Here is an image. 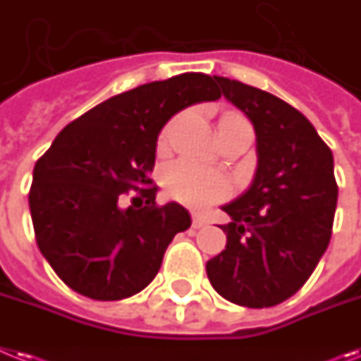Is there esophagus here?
I'll return each mask as SVG.
<instances>
[{
    "label": "esophagus",
    "instance_id": "esophagus-1",
    "mask_svg": "<svg viewBox=\"0 0 361 361\" xmlns=\"http://www.w3.org/2000/svg\"><path fill=\"white\" fill-rule=\"evenodd\" d=\"M207 224V221L204 219V216L200 215H192V228H196V230H200V228H204Z\"/></svg>",
    "mask_w": 361,
    "mask_h": 361
}]
</instances>
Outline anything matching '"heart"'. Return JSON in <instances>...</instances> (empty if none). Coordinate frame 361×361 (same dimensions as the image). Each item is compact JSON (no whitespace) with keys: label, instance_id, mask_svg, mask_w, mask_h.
<instances>
[{"label":"heart","instance_id":"heart-1","mask_svg":"<svg viewBox=\"0 0 361 361\" xmlns=\"http://www.w3.org/2000/svg\"><path fill=\"white\" fill-rule=\"evenodd\" d=\"M226 120H237V122H247L237 114L224 116ZM166 133L163 135V139ZM165 187L169 195L181 204L190 207H206L213 202L221 200L228 195V181L219 172L207 171L204 166L195 165L190 161H178L171 165L165 172Z\"/></svg>","mask_w":361,"mask_h":361}]
</instances>
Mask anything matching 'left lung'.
I'll list each match as a JSON object with an SVG mask.
<instances>
[{
    "label": "left lung",
    "instance_id": "8db88e82",
    "mask_svg": "<svg viewBox=\"0 0 361 361\" xmlns=\"http://www.w3.org/2000/svg\"><path fill=\"white\" fill-rule=\"evenodd\" d=\"M222 96L256 131L252 183L221 206L226 250L206 263L226 300L271 307L293 297L315 271L332 235L338 206L332 150L300 111L271 92L215 75Z\"/></svg>",
    "mask_w": 361,
    "mask_h": 361
}]
</instances>
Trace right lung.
<instances>
[{
    "instance_id": "add662e5",
    "label": "right lung",
    "mask_w": 361,
    "mask_h": 361,
    "mask_svg": "<svg viewBox=\"0 0 361 361\" xmlns=\"http://www.w3.org/2000/svg\"><path fill=\"white\" fill-rule=\"evenodd\" d=\"M219 98L215 78L187 72L105 99L55 137L35 165L29 209L38 248L70 289L122 300L154 280L190 226L178 202L155 206L157 137L176 113ZM131 188L140 196L126 207Z\"/></svg>"
}]
</instances>
